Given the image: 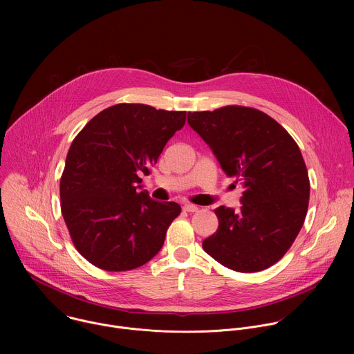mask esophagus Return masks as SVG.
Segmentation results:
<instances>
[{
	"mask_svg": "<svg viewBox=\"0 0 354 354\" xmlns=\"http://www.w3.org/2000/svg\"><path fill=\"white\" fill-rule=\"evenodd\" d=\"M183 210H185V212H187V213H194V212H197V210H198V207H197V206H194V205L186 203V205H183Z\"/></svg>",
	"mask_w": 354,
	"mask_h": 354,
	"instance_id": "obj_1",
	"label": "esophagus"
}]
</instances>
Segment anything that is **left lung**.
<instances>
[{"instance_id": "obj_1", "label": "left lung", "mask_w": 354, "mask_h": 354, "mask_svg": "<svg viewBox=\"0 0 354 354\" xmlns=\"http://www.w3.org/2000/svg\"><path fill=\"white\" fill-rule=\"evenodd\" d=\"M228 176L243 185L241 209H216L218 230L203 249L223 266L261 272L280 261L304 224L310 179L292 137L266 113L245 106L187 113Z\"/></svg>"}]
</instances>
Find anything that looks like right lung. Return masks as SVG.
<instances>
[{
    "instance_id": "1",
    "label": "right lung",
    "mask_w": 354,
    "mask_h": 354,
    "mask_svg": "<svg viewBox=\"0 0 354 354\" xmlns=\"http://www.w3.org/2000/svg\"><path fill=\"white\" fill-rule=\"evenodd\" d=\"M185 122L186 112L119 104L92 118L71 142L60 180L62 213L74 246L93 266L131 270L161 250L180 206L140 192V176L149 174Z\"/></svg>"
}]
</instances>
